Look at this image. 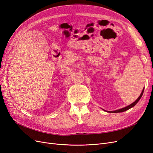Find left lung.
Segmentation results:
<instances>
[{
	"label": "left lung",
	"mask_w": 153,
	"mask_h": 153,
	"mask_svg": "<svg viewBox=\"0 0 153 153\" xmlns=\"http://www.w3.org/2000/svg\"><path fill=\"white\" fill-rule=\"evenodd\" d=\"M144 88H143V91H142L141 94H140V95H139V97L137 98V100H136L135 102H133L132 103H131V104H130L129 105H128V106H127V107H124V108H120V109L117 110V111H107V112H112V113L123 112H124V111H127V110H129V108H131L133 107L134 105H136V103H137L139 102V100L140 99V98L142 97V96H143V92H144Z\"/></svg>",
	"instance_id": "8db88e82"
}]
</instances>
